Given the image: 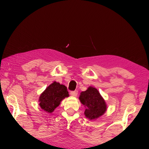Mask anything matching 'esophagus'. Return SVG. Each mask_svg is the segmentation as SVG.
<instances>
[{
    "instance_id": "esophagus-1",
    "label": "esophagus",
    "mask_w": 149,
    "mask_h": 149,
    "mask_svg": "<svg viewBox=\"0 0 149 149\" xmlns=\"http://www.w3.org/2000/svg\"><path fill=\"white\" fill-rule=\"evenodd\" d=\"M77 94H78L77 91H74L70 92V95H71L72 97H77Z\"/></svg>"
}]
</instances>
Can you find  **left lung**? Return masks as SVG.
Returning <instances> with one entry per match:
<instances>
[{
	"mask_svg": "<svg viewBox=\"0 0 149 149\" xmlns=\"http://www.w3.org/2000/svg\"><path fill=\"white\" fill-rule=\"evenodd\" d=\"M79 99L85 108V117L90 120L98 119L107 110V103L95 87L89 86L85 91L80 93Z\"/></svg>",
	"mask_w": 149,
	"mask_h": 149,
	"instance_id": "8db88e82",
	"label": "left lung"
}]
</instances>
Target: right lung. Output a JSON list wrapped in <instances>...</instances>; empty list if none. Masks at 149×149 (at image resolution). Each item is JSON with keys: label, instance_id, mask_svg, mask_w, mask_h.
Instances as JSON below:
<instances>
[{"label": "right lung", "instance_id": "obj_1", "mask_svg": "<svg viewBox=\"0 0 149 149\" xmlns=\"http://www.w3.org/2000/svg\"><path fill=\"white\" fill-rule=\"evenodd\" d=\"M68 97L69 93L66 87L58 82L54 81L40 95L39 106L45 112L52 113L58 107L63 99Z\"/></svg>", "mask_w": 149, "mask_h": 149}]
</instances>
